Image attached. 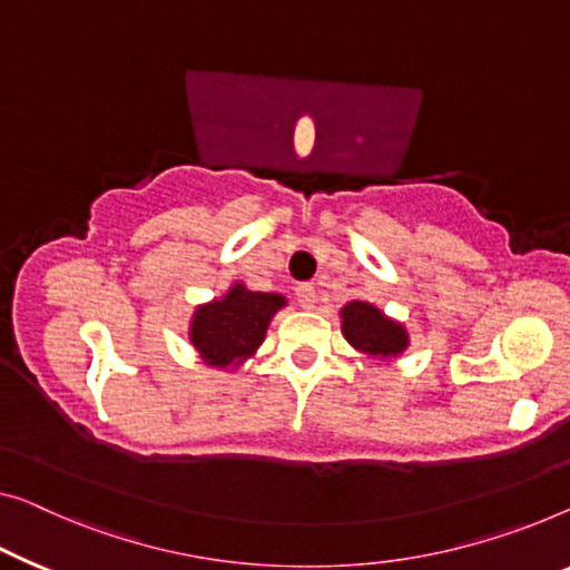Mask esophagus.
Listing matches in <instances>:
<instances>
[{"instance_id":"esophagus-1","label":"esophagus","mask_w":570,"mask_h":570,"mask_svg":"<svg viewBox=\"0 0 570 570\" xmlns=\"http://www.w3.org/2000/svg\"><path fill=\"white\" fill-rule=\"evenodd\" d=\"M294 294H296V302H299L304 309H312L314 304H317V292H314L312 284H299Z\"/></svg>"}]
</instances>
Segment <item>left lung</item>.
I'll return each mask as SVG.
<instances>
[{"instance_id":"left-lung-1","label":"left lung","mask_w":570,"mask_h":570,"mask_svg":"<svg viewBox=\"0 0 570 570\" xmlns=\"http://www.w3.org/2000/svg\"><path fill=\"white\" fill-rule=\"evenodd\" d=\"M340 314H343V335L355 351L376 358H392L406 347L404 327L386 320L373 304L351 302Z\"/></svg>"}]
</instances>
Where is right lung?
Returning a JSON list of instances; mask_svg holds the SVG:
<instances>
[{"instance_id": "1", "label": "right lung", "mask_w": 570, "mask_h": 570, "mask_svg": "<svg viewBox=\"0 0 570 570\" xmlns=\"http://www.w3.org/2000/svg\"><path fill=\"white\" fill-rule=\"evenodd\" d=\"M284 302L278 294L248 292L237 284L219 302L197 309L191 320V343L209 366H237L263 343L271 317Z\"/></svg>"}]
</instances>
